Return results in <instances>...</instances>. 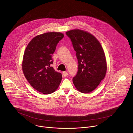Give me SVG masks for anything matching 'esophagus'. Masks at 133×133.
I'll return each instance as SVG.
<instances>
[{
	"instance_id": "1",
	"label": "esophagus",
	"mask_w": 133,
	"mask_h": 133,
	"mask_svg": "<svg viewBox=\"0 0 133 133\" xmlns=\"http://www.w3.org/2000/svg\"><path fill=\"white\" fill-rule=\"evenodd\" d=\"M63 75L64 76V77H66V76L68 75V73L67 72L64 71V72H63Z\"/></svg>"
}]
</instances>
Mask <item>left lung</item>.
I'll use <instances>...</instances> for the list:
<instances>
[{
	"mask_svg": "<svg viewBox=\"0 0 133 133\" xmlns=\"http://www.w3.org/2000/svg\"><path fill=\"white\" fill-rule=\"evenodd\" d=\"M76 52L78 69L73 82L76 89L88 93L98 86L105 76L107 65L103 49L95 37L80 30L66 32Z\"/></svg>",
	"mask_w": 133,
	"mask_h": 133,
	"instance_id": "left-lung-1",
	"label": "left lung"
}]
</instances>
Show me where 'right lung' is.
Listing matches in <instances>:
<instances>
[{
    "mask_svg": "<svg viewBox=\"0 0 133 133\" xmlns=\"http://www.w3.org/2000/svg\"><path fill=\"white\" fill-rule=\"evenodd\" d=\"M63 37L59 32L39 35L32 39L24 51L22 64L23 74L31 86L43 94L53 93L61 81L62 74L52 67V57Z\"/></svg>",
    "mask_w": 133,
    "mask_h": 133,
    "instance_id": "add662e5",
    "label": "right lung"
}]
</instances>
